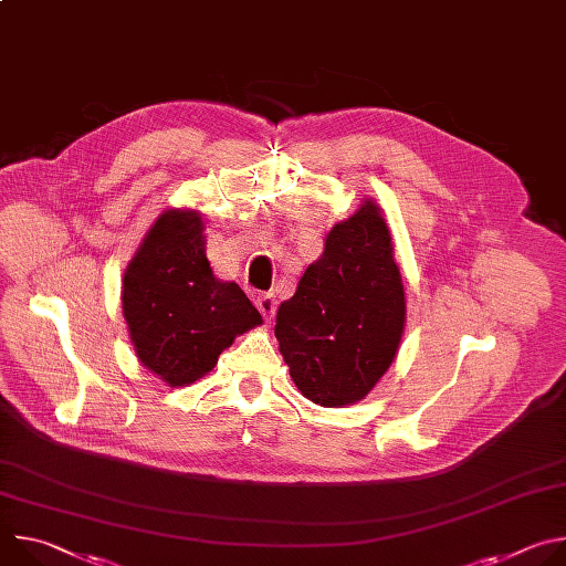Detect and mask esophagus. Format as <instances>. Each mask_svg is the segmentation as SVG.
Segmentation results:
<instances>
[{"label":"esophagus","instance_id":"34e87169","mask_svg":"<svg viewBox=\"0 0 566 566\" xmlns=\"http://www.w3.org/2000/svg\"><path fill=\"white\" fill-rule=\"evenodd\" d=\"M255 304H258L260 313H262L266 319H271V317L275 315L277 300H275V295H273V293H262V295L255 300Z\"/></svg>","mask_w":566,"mask_h":566}]
</instances>
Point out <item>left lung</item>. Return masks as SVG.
<instances>
[{
	"label": "left lung",
	"mask_w": 566,
	"mask_h": 566,
	"mask_svg": "<svg viewBox=\"0 0 566 566\" xmlns=\"http://www.w3.org/2000/svg\"><path fill=\"white\" fill-rule=\"evenodd\" d=\"M406 289L380 206L363 199L325 237L297 291L277 308L275 338L302 396L322 408L363 400L406 332Z\"/></svg>",
	"instance_id": "8db88e82"
}]
</instances>
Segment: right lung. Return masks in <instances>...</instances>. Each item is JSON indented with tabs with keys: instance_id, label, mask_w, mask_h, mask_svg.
<instances>
[{
	"instance_id": "1",
	"label": "right lung",
	"mask_w": 566,
	"mask_h": 566,
	"mask_svg": "<svg viewBox=\"0 0 566 566\" xmlns=\"http://www.w3.org/2000/svg\"><path fill=\"white\" fill-rule=\"evenodd\" d=\"M201 214L168 208L123 275V315L138 363L170 387L203 378L262 315L234 282L214 277Z\"/></svg>"
}]
</instances>
